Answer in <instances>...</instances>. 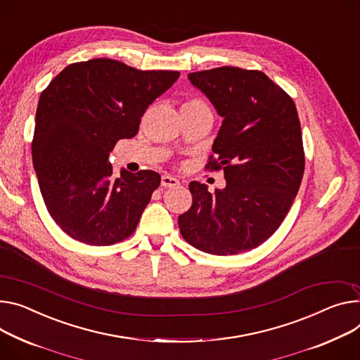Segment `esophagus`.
<instances>
[{
  "label": "esophagus",
  "instance_id": "esophagus-1",
  "mask_svg": "<svg viewBox=\"0 0 360 360\" xmlns=\"http://www.w3.org/2000/svg\"><path fill=\"white\" fill-rule=\"evenodd\" d=\"M161 186L162 187H177V186H180V181L172 176L165 174L161 177Z\"/></svg>",
  "mask_w": 360,
  "mask_h": 360
}]
</instances>
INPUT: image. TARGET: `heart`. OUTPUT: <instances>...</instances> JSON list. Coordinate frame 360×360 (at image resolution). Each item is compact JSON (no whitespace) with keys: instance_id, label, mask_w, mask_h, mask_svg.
<instances>
[{"instance_id":"1","label":"heart","mask_w":360,"mask_h":360,"mask_svg":"<svg viewBox=\"0 0 360 360\" xmlns=\"http://www.w3.org/2000/svg\"><path fill=\"white\" fill-rule=\"evenodd\" d=\"M196 105H205L203 102H200V101H190V102H187V103H184V106H196Z\"/></svg>"}]
</instances>
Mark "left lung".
Here are the masks:
<instances>
[{
	"mask_svg": "<svg viewBox=\"0 0 360 360\" xmlns=\"http://www.w3.org/2000/svg\"><path fill=\"white\" fill-rule=\"evenodd\" d=\"M224 118L206 169H224L226 187L191 181V207L179 216L183 238L213 255L246 252L283 224L304 174L292 99L262 72L216 68L188 73Z\"/></svg>",
	"mask_w": 360,
	"mask_h": 360,
	"instance_id": "left-lung-1",
	"label": "left lung"
}]
</instances>
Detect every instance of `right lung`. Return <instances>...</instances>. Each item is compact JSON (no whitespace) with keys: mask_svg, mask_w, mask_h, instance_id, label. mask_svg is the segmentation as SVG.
Wrapping results in <instances>:
<instances>
[{"mask_svg":"<svg viewBox=\"0 0 360 360\" xmlns=\"http://www.w3.org/2000/svg\"><path fill=\"white\" fill-rule=\"evenodd\" d=\"M179 76L102 58L69 65L41 92L33 165L50 216L70 238L105 246L132 235L161 177L122 169L110 179L109 154L136 135L146 109Z\"/></svg>","mask_w":360,"mask_h":360,"instance_id":"1","label":"right lung"}]
</instances>
